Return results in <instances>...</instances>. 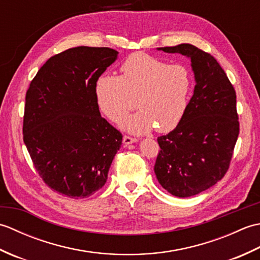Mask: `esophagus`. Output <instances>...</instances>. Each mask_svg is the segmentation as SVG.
<instances>
[{
	"label": "esophagus",
	"mask_w": 260,
	"mask_h": 260,
	"mask_svg": "<svg viewBox=\"0 0 260 260\" xmlns=\"http://www.w3.org/2000/svg\"><path fill=\"white\" fill-rule=\"evenodd\" d=\"M136 142H137V140L134 139V137H131V136H127V135H125L123 137V143L125 145H129V144H132V143H136Z\"/></svg>",
	"instance_id": "34e87169"
}]
</instances>
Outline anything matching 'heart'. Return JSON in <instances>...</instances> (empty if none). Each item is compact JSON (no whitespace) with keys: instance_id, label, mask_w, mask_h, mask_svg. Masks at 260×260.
<instances>
[{"instance_id":"heart-1","label":"heart","mask_w":260,"mask_h":260,"mask_svg":"<svg viewBox=\"0 0 260 260\" xmlns=\"http://www.w3.org/2000/svg\"><path fill=\"white\" fill-rule=\"evenodd\" d=\"M120 77L102 75L95 95L102 113L118 121L136 106L141 109L121 121L134 134H146L156 127L167 133L179 125L192 91V75L185 66L169 64L150 54L136 52L120 66Z\"/></svg>"}]
</instances>
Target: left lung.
<instances>
[{
    "instance_id": "left-lung-1",
    "label": "left lung",
    "mask_w": 260,
    "mask_h": 260,
    "mask_svg": "<svg viewBox=\"0 0 260 260\" xmlns=\"http://www.w3.org/2000/svg\"><path fill=\"white\" fill-rule=\"evenodd\" d=\"M191 59L196 86L179 125L159 136L154 172L172 196L199 194L221 180L239 135L236 91L211 54L189 43L158 48Z\"/></svg>"
}]
</instances>
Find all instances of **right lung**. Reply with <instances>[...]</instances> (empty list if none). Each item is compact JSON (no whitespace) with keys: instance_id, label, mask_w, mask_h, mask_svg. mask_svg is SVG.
<instances>
[{"instance_id":"obj_1","label":"right lung","mask_w":260,"mask_h":260,"mask_svg":"<svg viewBox=\"0 0 260 260\" xmlns=\"http://www.w3.org/2000/svg\"><path fill=\"white\" fill-rule=\"evenodd\" d=\"M110 48L76 47L51 57L25 95L23 141L45 183L84 199L105 185L123 135L103 118L96 81L116 59Z\"/></svg>"}]
</instances>
